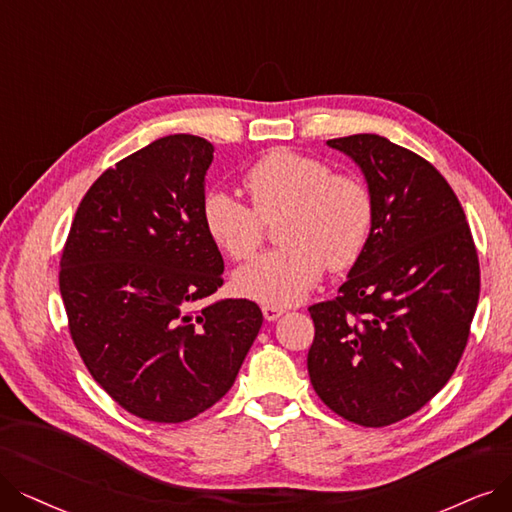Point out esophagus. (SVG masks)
<instances>
[{"instance_id":"esophagus-1","label":"esophagus","mask_w":512,"mask_h":512,"mask_svg":"<svg viewBox=\"0 0 512 512\" xmlns=\"http://www.w3.org/2000/svg\"><path fill=\"white\" fill-rule=\"evenodd\" d=\"M283 313H285L283 306H275V304H264L262 306V315L267 321H277Z\"/></svg>"}]
</instances>
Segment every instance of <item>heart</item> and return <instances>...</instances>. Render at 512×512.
<instances>
[{
  "instance_id": "b5f03b06",
  "label": "heart",
  "mask_w": 512,
  "mask_h": 512,
  "mask_svg": "<svg viewBox=\"0 0 512 512\" xmlns=\"http://www.w3.org/2000/svg\"><path fill=\"white\" fill-rule=\"evenodd\" d=\"M248 203L210 191L201 199V222L220 252L252 258L281 218L283 243L235 273V290L264 304H294L309 294L325 264L338 273L361 258L374 222V199L355 174L332 172L325 161L290 149L264 153L245 172Z\"/></svg>"
}]
</instances>
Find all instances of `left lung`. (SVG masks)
<instances>
[{
	"mask_svg": "<svg viewBox=\"0 0 512 512\" xmlns=\"http://www.w3.org/2000/svg\"><path fill=\"white\" fill-rule=\"evenodd\" d=\"M327 145L361 166L374 222L338 296L309 306L306 365L332 412L380 428L416 414L456 372L479 302V256L431 161L378 134Z\"/></svg>",
	"mask_w": 512,
	"mask_h": 512,
	"instance_id": "8db88e82",
	"label": "left lung"
}]
</instances>
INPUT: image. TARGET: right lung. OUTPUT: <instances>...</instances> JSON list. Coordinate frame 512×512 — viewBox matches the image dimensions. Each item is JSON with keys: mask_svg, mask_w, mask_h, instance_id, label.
Segmentation results:
<instances>
[{"mask_svg": "<svg viewBox=\"0 0 512 512\" xmlns=\"http://www.w3.org/2000/svg\"><path fill=\"white\" fill-rule=\"evenodd\" d=\"M214 147L163 136L102 172L60 256L69 334L92 378L126 412L176 424L233 386L262 311L245 298L197 309L224 283L201 222Z\"/></svg>", "mask_w": 512, "mask_h": 512, "instance_id": "add662e5", "label": "right lung"}]
</instances>
